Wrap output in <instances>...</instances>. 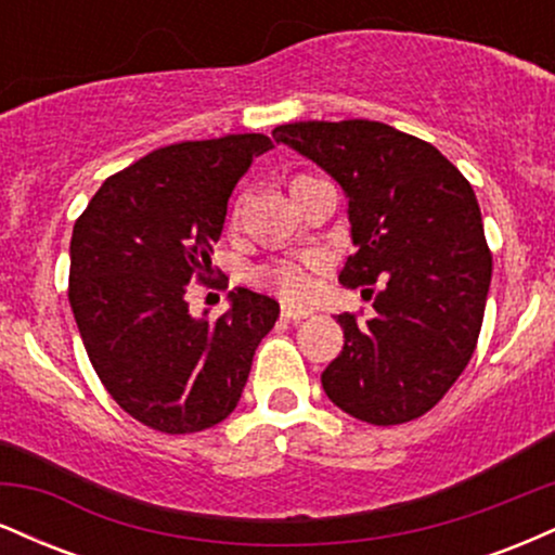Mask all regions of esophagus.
I'll return each mask as SVG.
<instances>
[{"label": "esophagus", "instance_id": "esophagus-1", "mask_svg": "<svg viewBox=\"0 0 555 555\" xmlns=\"http://www.w3.org/2000/svg\"><path fill=\"white\" fill-rule=\"evenodd\" d=\"M308 315H310L308 310L289 308V305H284V308H282V318H284V321H289V323H299V321H305V318H308Z\"/></svg>", "mask_w": 555, "mask_h": 555}]
</instances>
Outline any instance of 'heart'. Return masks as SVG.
<instances>
[{
    "label": "heart",
    "instance_id": "obj_1",
    "mask_svg": "<svg viewBox=\"0 0 555 555\" xmlns=\"http://www.w3.org/2000/svg\"><path fill=\"white\" fill-rule=\"evenodd\" d=\"M315 180L310 175H297L292 177L289 190H297L299 184ZM234 219H237V211H234ZM328 263V258L323 253H315L308 260H295V258H276L271 263L260 266V269L253 271V282L258 286H266V289L276 292L279 297L289 299V302H305L310 295H313V271H321L323 266Z\"/></svg>",
    "mask_w": 555,
    "mask_h": 555
}]
</instances>
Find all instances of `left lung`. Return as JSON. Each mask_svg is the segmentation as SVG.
I'll use <instances>...</instances> for the list:
<instances>
[{"instance_id": "obj_1", "label": "left lung", "mask_w": 555, "mask_h": 555, "mask_svg": "<svg viewBox=\"0 0 555 555\" xmlns=\"http://www.w3.org/2000/svg\"><path fill=\"white\" fill-rule=\"evenodd\" d=\"M273 138L349 197L358 250L339 282L380 284L371 321L336 315L344 347L323 391L362 423L423 417L467 367L486 315L493 256L473 184L436 145L371 119L279 125Z\"/></svg>"}]
</instances>
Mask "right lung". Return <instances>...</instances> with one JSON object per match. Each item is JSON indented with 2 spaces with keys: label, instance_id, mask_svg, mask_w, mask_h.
<instances>
[{
  "label": "right lung",
  "instance_id": "1",
  "mask_svg": "<svg viewBox=\"0 0 555 555\" xmlns=\"http://www.w3.org/2000/svg\"><path fill=\"white\" fill-rule=\"evenodd\" d=\"M269 149L260 132L158 149L101 184L73 227L67 295L88 360L127 415L158 433L232 415L279 318L276 299L250 289L232 292L216 321L184 299L190 282L211 279L229 195Z\"/></svg>",
  "mask_w": 555,
  "mask_h": 555
}]
</instances>
